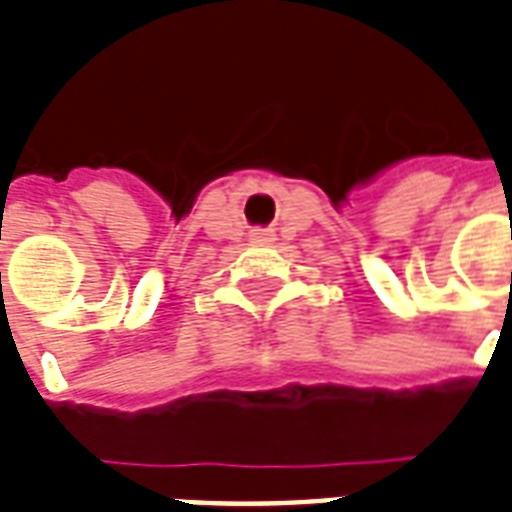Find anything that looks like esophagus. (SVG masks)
<instances>
[{"mask_svg": "<svg viewBox=\"0 0 512 512\" xmlns=\"http://www.w3.org/2000/svg\"><path fill=\"white\" fill-rule=\"evenodd\" d=\"M275 235L269 229H253V243H272Z\"/></svg>", "mask_w": 512, "mask_h": 512, "instance_id": "34e87169", "label": "esophagus"}]
</instances>
